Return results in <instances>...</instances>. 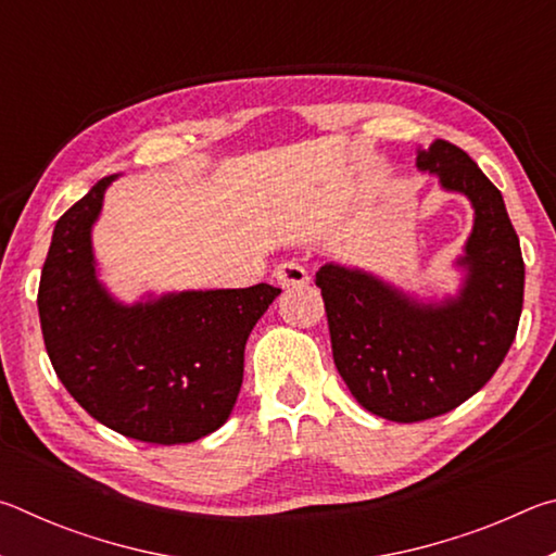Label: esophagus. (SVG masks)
Segmentation results:
<instances>
[{
    "mask_svg": "<svg viewBox=\"0 0 556 556\" xmlns=\"http://www.w3.org/2000/svg\"><path fill=\"white\" fill-rule=\"evenodd\" d=\"M275 281L279 287H304L308 285V271L296 262H281L275 269Z\"/></svg>",
    "mask_w": 556,
    "mask_h": 556,
    "instance_id": "34e87169",
    "label": "esophagus"
}]
</instances>
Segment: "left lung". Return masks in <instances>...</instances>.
Listing matches in <instances>:
<instances>
[{"instance_id": "1", "label": "left lung", "mask_w": 556, "mask_h": 556, "mask_svg": "<svg viewBox=\"0 0 556 556\" xmlns=\"http://www.w3.org/2000/svg\"><path fill=\"white\" fill-rule=\"evenodd\" d=\"M417 166L473 205L458 294L425 304L363 269L328 262L316 271L338 372L365 409L400 425L456 409L493 378L525 294L520 240L491 178L444 139L419 149Z\"/></svg>"}]
</instances>
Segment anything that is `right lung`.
<instances>
[{"label": "right lung", "instance_id": "right-lung-1", "mask_svg": "<svg viewBox=\"0 0 556 556\" xmlns=\"http://www.w3.org/2000/svg\"><path fill=\"white\" fill-rule=\"evenodd\" d=\"M115 178H100L55 223L39 285L46 353L100 425L147 444H191L230 417L244 343L281 289L178 291L119 304L100 285L90 240Z\"/></svg>", "mask_w": 556, "mask_h": 556}]
</instances>
